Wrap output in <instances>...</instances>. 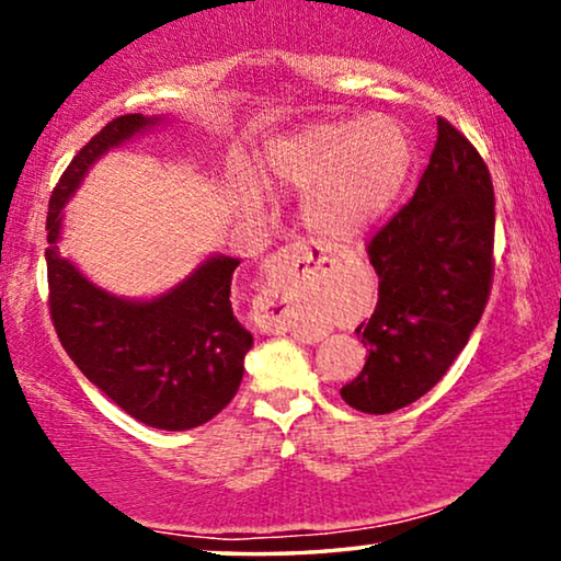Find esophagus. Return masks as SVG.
<instances>
[{
    "label": "esophagus",
    "instance_id": "1",
    "mask_svg": "<svg viewBox=\"0 0 561 561\" xmlns=\"http://www.w3.org/2000/svg\"><path fill=\"white\" fill-rule=\"evenodd\" d=\"M324 260H329L324 250L311 248V244L306 242L288 244V248L278 250L271 260H267L265 288L260 290V306H263L260 329H263V332H288V306L290 296H294V275L301 271V267L321 265Z\"/></svg>",
    "mask_w": 561,
    "mask_h": 561
}]
</instances>
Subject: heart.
<instances>
[{
    "instance_id": "heart-1",
    "label": "heart",
    "mask_w": 561,
    "mask_h": 561,
    "mask_svg": "<svg viewBox=\"0 0 561 561\" xmlns=\"http://www.w3.org/2000/svg\"><path fill=\"white\" fill-rule=\"evenodd\" d=\"M405 129L390 117L324 119L273 140L260 156L267 186L304 191V225L329 242H352L386 219L411 173ZM242 204L257 209L255 191Z\"/></svg>"
}]
</instances>
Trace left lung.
I'll return each mask as SVG.
<instances>
[{"label":"left lung","mask_w":561,"mask_h":561,"mask_svg":"<svg viewBox=\"0 0 561 561\" xmlns=\"http://www.w3.org/2000/svg\"><path fill=\"white\" fill-rule=\"evenodd\" d=\"M495 196L470 140L436 119L416 194L367 244L378 306L357 327L367 363L340 393L363 413H390L428 393L465 350L493 280Z\"/></svg>","instance_id":"left-lung-1"}]
</instances>
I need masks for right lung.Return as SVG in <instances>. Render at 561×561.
I'll list each match as a JSON object with an SVG mask.
<instances>
[{
  "label": "right lung",
  "instance_id": "add662e5",
  "mask_svg": "<svg viewBox=\"0 0 561 561\" xmlns=\"http://www.w3.org/2000/svg\"><path fill=\"white\" fill-rule=\"evenodd\" d=\"M163 119L125 114L76 152L48 204L45 263L53 324L76 367L145 426L186 432L217 416L242 382L252 334L229 301L240 260L214 252L165 294L125 298L96 286L60 255L64 209L83 175L106 152Z\"/></svg>",
  "mask_w": 561,
  "mask_h": 561
}]
</instances>
